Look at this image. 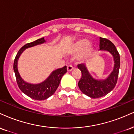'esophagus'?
<instances>
[{
  "instance_id": "34e87169",
  "label": "esophagus",
  "mask_w": 134,
  "mask_h": 134,
  "mask_svg": "<svg viewBox=\"0 0 134 134\" xmlns=\"http://www.w3.org/2000/svg\"><path fill=\"white\" fill-rule=\"evenodd\" d=\"M67 71L70 72V71H72V70H73L74 67H73V66L71 65H69L68 66H67Z\"/></svg>"
}]
</instances>
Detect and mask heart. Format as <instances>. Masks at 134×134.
I'll list each match as a JSON object with an SVG mask.
<instances>
[{
    "label": "heart",
    "instance_id": "b5f03b06",
    "mask_svg": "<svg viewBox=\"0 0 134 134\" xmlns=\"http://www.w3.org/2000/svg\"><path fill=\"white\" fill-rule=\"evenodd\" d=\"M92 49V46L91 43L87 42L86 39L82 38L77 41L72 46L71 51L73 53H78L81 51L82 55L85 56L90 54Z\"/></svg>",
    "mask_w": 134,
    "mask_h": 134
}]
</instances>
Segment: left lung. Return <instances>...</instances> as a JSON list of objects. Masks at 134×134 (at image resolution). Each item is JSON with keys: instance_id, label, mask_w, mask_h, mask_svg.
Here are the masks:
<instances>
[{"instance_id": "8db88e82", "label": "left lung", "mask_w": 134, "mask_h": 134, "mask_svg": "<svg viewBox=\"0 0 134 134\" xmlns=\"http://www.w3.org/2000/svg\"><path fill=\"white\" fill-rule=\"evenodd\" d=\"M99 50L109 52L114 58V69L105 79L97 80L93 78L85 64L77 65L82 72L81 79L78 83L79 87L85 95L93 99L102 97L114 89L117 82L120 65V55L112 42L107 38L100 37Z\"/></svg>"}]
</instances>
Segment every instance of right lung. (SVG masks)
I'll return each instance as SVG.
<instances>
[{
    "instance_id": "add662e5",
    "label": "right lung",
    "mask_w": 134,
    "mask_h": 134,
    "mask_svg": "<svg viewBox=\"0 0 134 134\" xmlns=\"http://www.w3.org/2000/svg\"><path fill=\"white\" fill-rule=\"evenodd\" d=\"M46 42L44 38L42 37L32 42L25 44L19 51L18 53L16 55L14 62V70L19 88L22 92L27 95V96L33 99L37 100L47 99L52 96L59 87L62 76L64 74L67 72V66H64L62 68L58 69L53 71L46 80L37 84L27 83L24 81L20 77L18 71V68H17V62H18V59L21 54L23 52L24 50L27 48L42 44Z\"/></svg>"
}]
</instances>
